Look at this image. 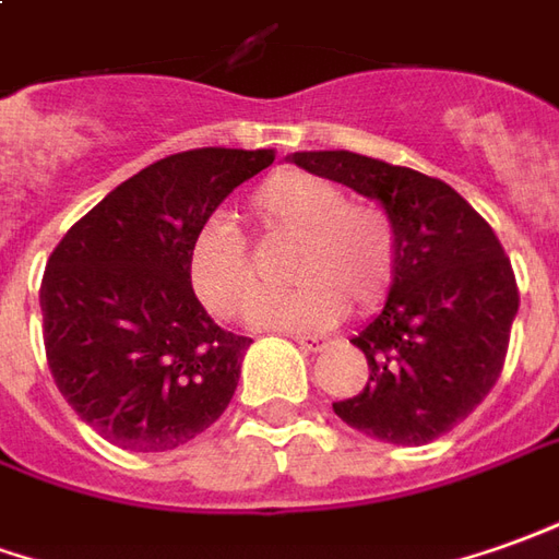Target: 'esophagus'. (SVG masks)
<instances>
[{
	"label": "esophagus",
	"instance_id": "esophagus-1",
	"mask_svg": "<svg viewBox=\"0 0 559 559\" xmlns=\"http://www.w3.org/2000/svg\"><path fill=\"white\" fill-rule=\"evenodd\" d=\"M295 341H298V346H301L304 353H319L322 346L329 344L325 337H317V334H295Z\"/></svg>",
	"mask_w": 559,
	"mask_h": 559
}]
</instances>
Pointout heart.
Returning <instances> with one entry per match:
<instances>
[{
  "instance_id": "heart-1",
  "label": "heart",
  "mask_w": 559,
  "mask_h": 559,
  "mask_svg": "<svg viewBox=\"0 0 559 559\" xmlns=\"http://www.w3.org/2000/svg\"><path fill=\"white\" fill-rule=\"evenodd\" d=\"M267 234L295 237L288 280L298 286L267 295L255 322L264 329L322 331L349 313L374 310L395 286L402 242L390 210L377 200H346L331 179L280 169L258 185L249 200ZM185 273L198 301L222 319L252 313L261 280L249 242L228 218H210L188 242Z\"/></svg>"
}]
</instances>
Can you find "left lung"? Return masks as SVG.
Listing matches in <instances>:
<instances>
[{
  "label": "left lung",
  "instance_id": "8db88e82",
  "mask_svg": "<svg viewBox=\"0 0 559 559\" xmlns=\"http://www.w3.org/2000/svg\"><path fill=\"white\" fill-rule=\"evenodd\" d=\"M292 160L380 200L402 242L383 313L353 337L368 383L331 407L371 438L429 444L460 426L502 374L521 304L506 249L468 200L426 173L356 152H295Z\"/></svg>",
  "mask_w": 559,
  "mask_h": 559
}]
</instances>
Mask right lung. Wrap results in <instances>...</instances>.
Wrapping results in <instances>:
<instances>
[{"instance_id": "right-lung-1", "label": "right lung", "mask_w": 559, "mask_h": 559, "mask_svg": "<svg viewBox=\"0 0 559 559\" xmlns=\"http://www.w3.org/2000/svg\"><path fill=\"white\" fill-rule=\"evenodd\" d=\"M273 164L191 148L140 169L79 218L41 276L45 356L91 429L136 453L182 448L225 414L249 337L215 325L185 255L230 191Z\"/></svg>"}]
</instances>
